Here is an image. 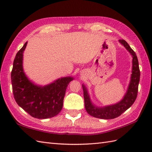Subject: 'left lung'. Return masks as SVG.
Instances as JSON below:
<instances>
[{"label": "left lung", "mask_w": 152, "mask_h": 152, "mask_svg": "<svg viewBox=\"0 0 152 152\" xmlns=\"http://www.w3.org/2000/svg\"><path fill=\"white\" fill-rule=\"evenodd\" d=\"M119 42L133 57V69H132L130 83L129 85L127 93H125L124 97L121 101L115 104L104 106V107H97L93 104L90 100L88 89L84 85L82 84L86 110L90 115L94 118L104 119H110L117 118L127 110L128 108H129L137 99L140 76L137 56L125 40H119Z\"/></svg>", "instance_id": "left-lung-1"}]
</instances>
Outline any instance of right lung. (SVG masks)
Listing matches in <instances>:
<instances>
[{"label": "right lung", "instance_id": "1", "mask_svg": "<svg viewBox=\"0 0 152 152\" xmlns=\"http://www.w3.org/2000/svg\"><path fill=\"white\" fill-rule=\"evenodd\" d=\"M27 42L15 56L11 72L12 91L18 104L32 117L46 119L61 111L63 99L72 77L58 79L45 86L35 85L28 79L23 69V55Z\"/></svg>", "mask_w": 152, "mask_h": 152}]
</instances>
